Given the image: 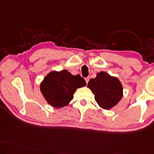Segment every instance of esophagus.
<instances>
[{"mask_svg": "<svg viewBox=\"0 0 154 154\" xmlns=\"http://www.w3.org/2000/svg\"><path fill=\"white\" fill-rule=\"evenodd\" d=\"M85 80H86V84H88V81H89V77H86V78H85Z\"/></svg>", "mask_w": 154, "mask_h": 154, "instance_id": "esophagus-1", "label": "esophagus"}]
</instances>
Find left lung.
Here are the masks:
<instances>
[{"label":"left lung","mask_w":154,"mask_h":154,"mask_svg":"<svg viewBox=\"0 0 154 154\" xmlns=\"http://www.w3.org/2000/svg\"><path fill=\"white\" fill-rule=\"evenodd\" d=\"M88 88L95 95V100L102 109L110 110L116 106L123 97V87L118 77L104 71L90 79Z\"/></svg>","instance_id":"left-lung-1"}]
</instances>
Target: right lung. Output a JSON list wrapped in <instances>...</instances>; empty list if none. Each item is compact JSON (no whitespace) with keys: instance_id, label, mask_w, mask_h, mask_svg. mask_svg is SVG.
<instances>
[{"instance_id":"1","label":"right lung","mask_w":154,"mask_h":154,"mask_svg":"<svg viewBox=\"0 0 154 154\" xmlns=\"http://www.w3.org/2000/svg\"><path fill=\"white\" fill-rule=\"evenodd\" d=\"M86 85L79 75H72L66 70H52L40 84V91L47 103L57 109L68 106L78 88Z\"/></svg>"}]
</instances>
